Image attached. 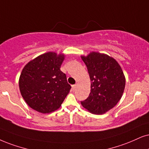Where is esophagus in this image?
Listing matches in <instances>:
<instances>
[{
    "mask_svg": "<svg viewBox=\"0 0 149 149\" xmlns=\"http://www.w3.org/2000/svg\"><path fill=\"white\" fill-rule=\"evenodd\" d=\"M76 84H74V85H72V90L73 91H75V89H76Z\"/></svg>",
    "mask_w": 149,
    "mask_h": 149,
    "instance_id": "obj_1",
    "label": "esophagus"
}]
</instances>
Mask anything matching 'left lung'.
Instances as JSON below:
<instances>
[{
	"label": "left lung",
	"instance_id": "left-lung-1",
	"mask_svg": "<svg viewBox=\"0 0 149 149\" xmlns=\"http://www.w3.org/2000/svg\"><path fill=\"white\" fill-rule=\"evenodd\" d=\"M81 58L91 80V92L81 104L92 113H105L121 99L126 82L123 71L118 62L107 54L91 52Z\"/></svg>",
	"mask_w": 149,
	"mask_h": 149
}]
</instances>
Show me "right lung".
<instances>
[{"label": "right lung", "instance_id": "1", "mask_svg": "<svg viewBox=\"0 0 149 149\" xmlns=\"http://www.w3.org/2000/svg\"><path fill=\"white\" fill-rule=\"evenodd\" d=\"M65 55L48 52L29 62L19 78L20 93L26 103L37 111L57 110L69 93L65 73L61 71Z\"/></svg>", "mask_w": 149, "mask_h": 149}]
</instances>
